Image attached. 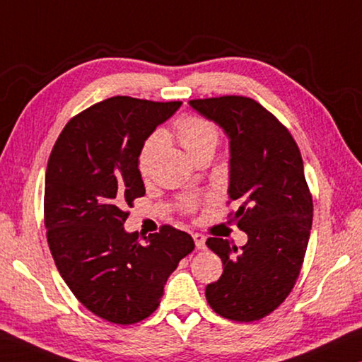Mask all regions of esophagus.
Instances as JSON below:
<instances>
[{"label":"esophagus","mask_w":362,"mask_h":362,"mask_svg":"<svg viewBox=\"0 0 362 362\" xmlns=\"http://www.w3.org/2000/svg\"><path fill=\"white\" fill-rule=\"evenodd\" d=\"M193 240H194V244H196V249H204L206 247V238L203 235H199V233H194Z\"/></svg>","instance_id":"esophagus-1"}]
</instances>
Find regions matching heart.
Instances as JSON below:
<instances>
[{"mask_svg": "<svg viewBox=\"0 0 362 362\" xmlns=\"http://www.w3.org/2000/svg\"><path fill=\"white\" fill-rule=\"evenodd\" d=\"M177 139L182 144L183 148L192 158L201 155L204 151H214L218 144V131L217 127L212 124L211 121L204 118H199V116H187V118H182L175 126ZM163 142L161 134H155L146 144L145 148V156L153 146H156ZM145 163H142V173H145ZM192 207V204H187Z\"/></svg>", "mask_w": 362, "mask_h": 362, "instance_id": "heart-1", "label": "heart"}]
</instances>
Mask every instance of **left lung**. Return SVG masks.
I'll return each instance as SVG.
<instances>
[{
    "label": "left lung",
    "mask_w": 362,
    "mask_h": 362,
    "mask_svg": "<svg viewBox=\"0 0 362 362\" xmlns=\"http://www.w3.org/2000/svg\"><path fill=\"white\" fill-rule=\"evenodd\" d=\"M188 103L230 140L228 198L238 206V228L247 235L241 250L223 238L206 241L223 263L220 279L207 284L206 298L226 320H262L289 296L308 246L313 199L302 155L291 132L249 97Z\"/></svg>",
    "instance_id": "8db88e82"
}]
</instances>
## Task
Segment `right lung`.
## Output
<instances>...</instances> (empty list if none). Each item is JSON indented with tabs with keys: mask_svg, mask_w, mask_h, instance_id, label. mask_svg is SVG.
Segmentation results:
<instances>
[{
	"mask_svg": "<svg viewBox=\"0 0 362 362\" xmlns=\"http://www.w3.org/2000/svg\"><path fill=\"white\" fill-rule=\"evenodd\" d=\"M180 105L112 97L66 122L49 156V249L73 296L110 322L148 317L169 274L194 249L188 233L169 225L144 241L124 230V209L145 194L139 170L145 140Z\"/></svg>",
	"mask_w": 362,
	"mask_h": 362,
	"instance_id": "1",
	"label": "right lung"
}]
</instances>
